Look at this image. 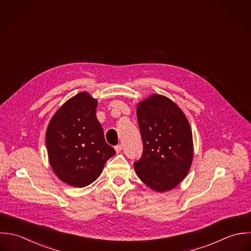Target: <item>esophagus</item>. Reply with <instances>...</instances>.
Here are the masks:
<instances>
[{
  "label": "esophagus",
  "mask_w": 251,
  "mask_h": 251,
  "mask_svg": "<svg viewBox=\"0 0 251 251\" xmlns=\"http://www.w3.org/2000/svg\"><path fill=\"white\" fill-rule=\"evenodd\" d=\"M115 150H116V152L119 154V153H121V151L123 150V145L122 144H119V145H117L116 147H115Z\"/></svg>",
  "instance_id": "34e87169"
}]
</instances>
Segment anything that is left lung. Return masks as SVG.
<instances>
[{
	"instance_id": "obj_1",
	"label": "left lung",
	"mask_w": 251,
	"mask_h": 251,
	"mask_svg": "<svg viewBox=\"0 0 251 251\" xmlns=\"http://www.w3.org/2000/svg\"><path fill=\"white\" fill-rule=\"evenodd\" d=\"M143 154L134 163L140 180L155 192L177 187L194 159L193 133L181 108L165 95L153 93L136 106Z\"/></svg>"
}]
</instances>
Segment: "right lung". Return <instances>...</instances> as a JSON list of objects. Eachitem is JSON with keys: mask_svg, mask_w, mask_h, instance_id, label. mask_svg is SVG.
Returning <instances> with one entry per match:
<instances>
[{"mask_svg": "<svg viewBox=\"0 0 251 251\" xmlns=\"http://www.w3.org/2000/svg\"><path fill=\"white\" fill-rule=\"evenodd\" d=\"M97 99L87 91L69 98L51 117L46 145L49 162L63 183L83 188L94 182L116 152L96 119Z\"/></svg>", "mask_w": 251, "mask_h": 251, "instance_id": "obj_1", "label": "right lung"}]
</instances>
